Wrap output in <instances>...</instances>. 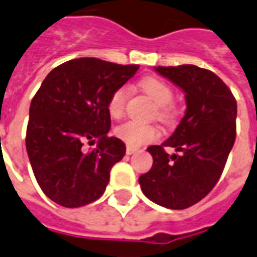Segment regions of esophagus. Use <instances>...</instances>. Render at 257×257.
Wrapping results in <instances>:
<instances>
[{
	"label": "esophagus",
	"mask_w": 257,
	"mask_h": 257,
	"mask_svg": "<svg viewBox=\"0 0 257 257\" xmlns=\"http://www.w3.org/2000/svg\"><path fill=\"white\" fill-rule=\"evenodd\" d=\"M138 152V149L137 148H131V146H127V149H126V153L127 154H134Z\"/></svg>",
	"instance_id": "1"
}]
</instances>
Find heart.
Instances as JSON below:
<instances>
[{
	"label": "heart",
	"mask_w": 257,
	"mask_h": 257,
	"mask_svg": "<svg viewBox=\"0 0 257 257\" xmlns=\"http://www.w3.org/2000/svg\"><path fill=\"white\" fill-rule=\"evenodd\" d=\"M140 86L149 94L153 99V101L160 107L158 115L163 119L171 116V105L173 100V90L172 88L164 82L160 78L156 77H146L140 82ZM127 96H128V89L127 86H120L116 90H113L112 94L109 96L107 103L108 113L111 117L117 119L123 115L124 105H126ZM115 136L121 140L126 145L131 148L142 146L145 144H150L160 138V130L156 126L152 124H142L138 121H124L117 127H115Z\"/></svg>",
	"instance_id": "1"
}]
</instances>
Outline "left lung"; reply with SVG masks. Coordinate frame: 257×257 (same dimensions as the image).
Returning <instances> with one entry per match:
<instances>
[{"mask_svg": "<svg viewBox=\"0 0 257 257\" xmlns=\"http://www.w3.org/2000/svg\"><path fill=\"white\" fill-rule=\"evenodd\" d=\"M186 93V115L164 144L149 146V172L140 176L141 190L154 203L183 210L213 190L236 140L237 103L217 74L195 65L154 67ZM167 146L180 155L169 156Z\"/></svg>", "mask_w": 257, "mask_h": 257, "instance_id": "left-lung-1", "label": "left lung"}]
</instances>
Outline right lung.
Listing matches in <instances>:
<instances>
[{
	"label": "right lung",
	"mask_w": 257,
	"mask_h": 257,
	"mask_svg": "<svg viewBox=\"0 0 257 257\" xmlns=\"http://www.w3.org/2000/svg\"><path fill=\"white\" fill-rule=\"evenodd\" d=\"M140 69L97 58H78L48 73L31 101L27 153L36 181L50 199L74 209L97 200L126 145L108 137L107 103ZM96 144L85 152L83 145Z\"/></svg>",
	"instance_id": "obj_1"
}]
</instances>
